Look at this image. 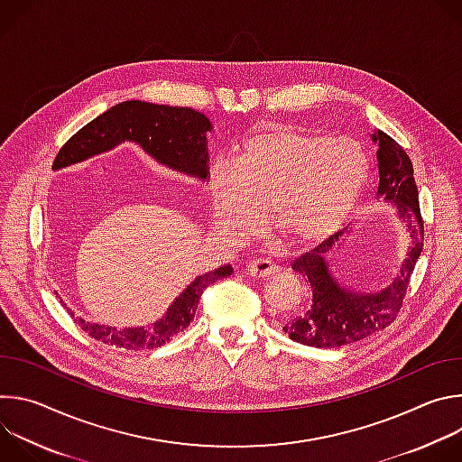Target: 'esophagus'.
Wrapping results in <instances>:
<instances>
[{
    "mask_svg": "<svg viewBox=\"0 0 462 462\" xmlns=\"http://www.w3.org/2000/svg\"><path fill=\"white\" fill-rule=\"evenodd\" d=\"M245 273L250 278H271L273 274L278 273V267L273 265V263L267 259H252L246 263Z\"/></svg>",
    "mask_w": 462,
    "mask_h": 462,
    "instance_id": "esophagus-1",
    "label": "esophagus"
}]
</instances>
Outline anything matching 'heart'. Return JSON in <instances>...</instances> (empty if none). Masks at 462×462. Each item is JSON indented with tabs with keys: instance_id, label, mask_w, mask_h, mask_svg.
Listing matches in <instances>:
<instances>
[{
	"instance_id": "heart-1",
	"label": "heart",
	"mask_w": 462,
	"mask_h": 462,
	"mask_svg": "<svg viewBox=\"0 0 462 462\" xmlns=\"http://www.w3.org/2000/svg\"><path fill=\"white\" fill-rule=\"evenodd\" d=\"M367 177L362 148L349 139H323L280 124L254 129L228 162L210 171V195L221 225L248 237L257 212L291 243H318L353 214Z\"/></svg>"
}]
</instances>
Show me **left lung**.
<instances>
[{
  "instance_id": "1",
  "label": "left lung",
  "mask_w": 462,
  "mask_h": 462,
  "mask_svg": "<svg viewBox=\"0 0 462 462\" xmlns=\"http://www.w3.org/2000/svg\"><path fill=\"white\" fill-rule=\"evenodd\" d=\"M371 139L378 144L376 159L380 180L376 195L383 197L385 201H393L399 217L408 223L411 237L408 257L391 285L380 292L369 294L344 289L328 273L327 254L331 252L335 243L331 237L300 255L294 261L292 271L310 285L312 298L309 307L287 318L283 325V331L298 344L331 349L360 342L382 331L397 318L422 252L424 221L411 159L397 141H393L380 129L374 131Z\"/></svg>"
}]
</instances>
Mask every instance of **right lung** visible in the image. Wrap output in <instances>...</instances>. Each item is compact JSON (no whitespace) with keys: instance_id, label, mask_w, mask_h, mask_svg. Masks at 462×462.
I'll list each match as a JSON object with an SVG mask.
<instances>
[{"instance_id":"obj_1","label":"right lung","mask_w":462,"mask_h":462,"mask_svg":"<svg viewBox=\"0 0 462 462\" xmlns=\"http://www.w3.org/2000/svg\"><path fill=\"white\" fill-rule=\"evenodd\" d=\"M210 129V120L195 109L127 100L109 107L106 113L77 131L58 152L52 168L60 170L79 164L129 141L139 144L157 162L180 173L207 180V134ZM230 274L232 267L225 265L203 276H197L170 305L168 312L148 327L115 328L89 323L82 318H75V321L91 338L107 346L131 351L155 349L170 342V338L189 325L203 291L217 280L228 278ZM71 316L75 314L71 312Z\"/></svg>"}]
</instances>
